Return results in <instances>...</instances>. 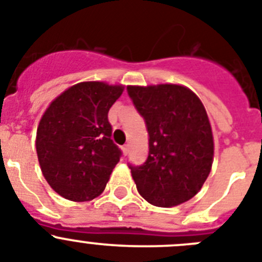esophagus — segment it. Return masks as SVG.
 <instances>
[{"label":"esophagus","instance_id":"obj_1","mask_svg":"<svg viewBox=\"0 0 262 262\" xmlns=\"http://www.w3.org/2000/svg\"><path fill=\"white\" fill-rule=\"evenodd\" d=\"M122 152H124V154H128L129 152V145H124L122 146Z\"/></svg>","mask_w":262,"mask_h":262}]
</instances>
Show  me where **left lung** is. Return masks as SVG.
<instances>
[{
  "label": "left lung",
  "mask_w": 262,
  "mask_h": 262,
  "mask_svg": "<svg viewBox=\"0 0 262 262\" xmlns=\"http://www.w3.org/2000/svg\"><path fill=\"white\" fill-rule=\"evenodd\" d=\"M126 90L148 133L146 162L129 164L137 190L154 206H178L194 197L210 173L214 141L206 110L180 84Z\"/></svg>",
  "instance_id": "obj_1"
}]
</instances>
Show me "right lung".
<instances>
[{
    "mask_svg": "<svg viewBox=\"0 0 262 262\" xmlns=\"http://www.w3.org/2000/svg\"><path fill=\"white\" fill-rule=\"evenodd\" d=\"M124 86L81 82L44 112L36 132L40 168L52 189L70 201H90L104 190L121 150L111 140L108 111Z\"/></svg>",
    "mask_w": 262,
    "mask_h": 262,
    "instance_id": "add662e5",
    "label": "right lung"
}]
</instances>
